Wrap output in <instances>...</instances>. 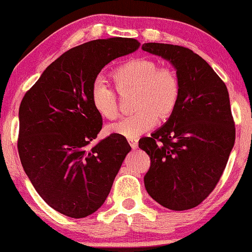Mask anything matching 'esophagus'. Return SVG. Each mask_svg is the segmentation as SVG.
<instances>
[{
  "label": "esophagus",
  "mask_w": 252,
  "mask_h": 252,
  "mask_svg": "<svg viewBox=\"0 0 252 252\" xmlns=\"http://www.w3.org/2000/svg\"><path fill=\"white\" fill-rule=\"evenodd\" d=\"M129 143H130V145H131V148L132 149H137V147H138V141L136 138H130L129 139Z\"/></svg>",
  "instance_id": "esophagus-1"
}]
</instances>
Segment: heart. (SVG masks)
Returning <instances> with one entry per match:
<instances>
[{"instance_id": "heart-1", "label": "heart", "mask_w": 252, "mask_h": 252, "mask_svg": "<svg viewBox=\"0 0 252 252\" xmlns=\"http://www.w3.org/2000/svg\"><path fill=\"white\" fill-rule=\"evenodd\" d=\"M118 92L135 89V114L109 126V132L126 138H137L156 126L159 118L174 113L180 99V83L170 69L157 68L154 61L134 59L123 63L113 72ZM94 109L108 120L117 116L115 93L101 80L94 81L90 89Z\"/></svg>"}]
</instances>
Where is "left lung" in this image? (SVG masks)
Segmentation results:
<instances>
[{
    "mask_svg": "<svg viewBox=\"0 0 252 252\" xmlns=\"http://www.w3.org/2000/svg\"><path fill=\"white\" fill-rule=\"evenodd\" d=\"M142 49L168 61L180 83L175 111L138 147L150 157L144 187L175 211L204 201L217 186L235 144L229 93L214 69L188 48L144 43Z\"/></svg>",
    "mask_w": 252,
    "mask_h": 252,
    "instance_id": "8db88e82",
    "label": "left lung"
}]
</instances>
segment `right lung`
<instances>
[{"label":"right lung","mask_w":252,"mask_h":252,"mask_svg":"<svg viewBox=\"0 0 252 252\" xmlns=\"http://www.w3.org/2000/svg\"><path fill=\"white\" fill-rule=\"evenodd\" d=\"M139 47L134 38L95 39L72 48L42 72L19 110V155L49 207L83 218L102 207L126 154V137L111 134L90 147L102 116L90 89L108 63Z\"/></svg>","instance_id":"obj_1"}]
</instances>
